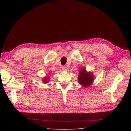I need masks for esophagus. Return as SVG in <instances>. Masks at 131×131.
Masks as SVG:
<instances>
[{"label":"esophagus","mask_w":131,"mask_h":131,"mask_svg":"<svg viewBox=\"0 0 131 131\" xmlns=\"http://www.w3.org/2000/svg\"><path fill=\"white\" fill-rule=\"evenodd\" d=\"M61 68H62V70H63V71H66V67L65 66H63L61 67Z\"/></svg>","instance_id":"1"}]
</instances>
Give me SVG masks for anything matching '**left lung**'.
Segmentation results:
<instances>
[{
    "label": "left lung",
    "mask_w": 131,
    "mask_h": 131,
    "mask_svg": "<svg viewBox=\"0 0 131 131\" xmlns=\"http://www.w3.org/2000/svg\"><path fill=\"white\" fill-rule=\"evenodd\" d=\"M94 75L91 72H87L85 68L80 70L78 77L79 83L84 88L91 85L94 81Z\"/></svg>",
    "instance_id": "1"
}]
</instances>
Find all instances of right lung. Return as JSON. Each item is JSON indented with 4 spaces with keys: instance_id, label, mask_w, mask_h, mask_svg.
<instances>
[{
    "instance_id": "1",
    "label": "right lung",
    "mask_w": 131,
    "mask_h": 131,
    "mask_svg": "<svg viewBox=\"0 0 131 131\" xmlns=\"http://www.w3.org/2000/svg\"><path fill=\"white\" fill-rule=\"evenodd\" d=\"M49 77H46L45 78H43L42 79V81L43 82V83H45V84H46V83H48V82H49Z\"/></svg>"
}]
</instances>
